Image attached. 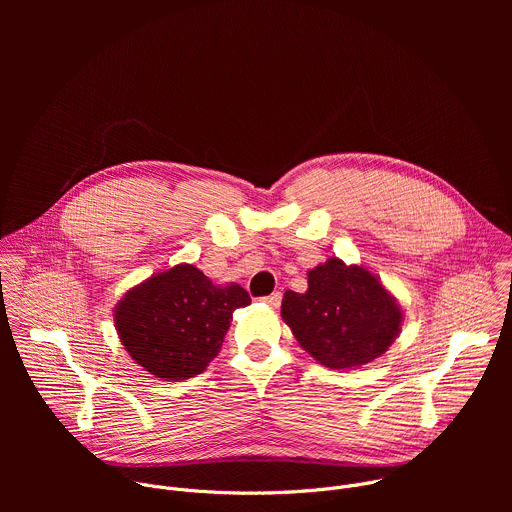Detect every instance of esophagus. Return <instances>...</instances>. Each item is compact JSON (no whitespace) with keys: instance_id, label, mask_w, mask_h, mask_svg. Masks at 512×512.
<instances>
[{"instance_id":"1","label":"esophagus","mask_w":512,"mask_h":512,"mask_svg":"<svg viewBox=\"0 0 512 512\" xmlns=\"http://www.w3.org/2000/svg\"><path fill=\"white\" fill-rule=\"evenodd\" d=\"M261 302H265V304L271 306V308H279V304H281V294H279V291H273L271 296L261 298Z\"/></svg>"}]
</instances>
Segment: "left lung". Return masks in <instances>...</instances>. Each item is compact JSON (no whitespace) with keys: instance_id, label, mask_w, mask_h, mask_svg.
Listing matches in <instances>:
<instances>
[{"instance_id":"obj_1","label":"left lung","mask_w":512,"mask_h":512,"mask_svg":"<svg viewBox=\"0 0 512 512\" xmlns=\"http://www.w3.org/2000/svg\"><path fill=\"white\" fill-rule=\"evenodd\" d=\"M281 316L306 352L330 369L381 356L401 326V310L367 269L332 257L308 273V291H285Z\"/></svg>"}]
</instances>
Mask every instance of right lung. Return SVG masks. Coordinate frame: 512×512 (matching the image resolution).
<instances>
[{"label": "right lung", "mask_w": 512, "mask_h": 512, "mask_svg": "<svg viewBox=\"0 0 512 512\" xmlns=\"http://www.w3.org/2000/svg\"><path fill=\"white\" fill-rule=\"evenodd\" d=\"M249 304L241 285L216 287L194 265H176L131 289L115 310V324L145 371L182 381L206 369L223 346L233 312Z\"/></svg>", "instance_id": "add662e5"}]
</instances>
